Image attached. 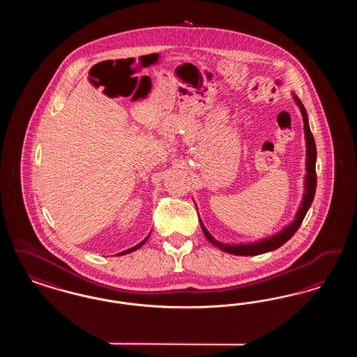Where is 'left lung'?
Masks as SVG:
<instances>
[{
	"label": "left lung",
	"mask_w": 357,
	"mask_h": 357,
	"mask_svg": "<svg viewBox=\"0 0 357 357\" xmlns=\"http://www.w3.org/2000/svg\"><path fill=\"white\" fill-rule=\"evenodd\" d=\"M294 102L300 107L301 115H303V121H304V134H305L306 142V175H305V191H304V197H303V202L300 204L297 214L294 217L293 222L285 226L280 233L274 234L272 237L264 238L261 241H257L253 243H237V245H229V243H223L217 241L213 237L204 227V223L201 222V227L204 231L206 238L217 248H220L223 252L230 253L234 255H258L273 252L275 249H278L280 246H282L287 241L294 236V233L298 230V227L301 226V223L305 218L306 213L310 207V204L313 202L314 194H316V186H317V175H316V158H317V151H316V143H314V137L310 132L309 128V121H307V114H306L305 107L301 102V100L293 95Z\"/></svg>",
	"instance_id": "8db88e82"
}]
</instances>
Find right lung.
Segmentation results:
<instances>
[{
    "mask_svg": "<svg viewBox=\"0 0 357 357\" xmlns=\"http://www.w3.org/2000/svg\"><path fill=\"white\" fill-rule=\"evenodd\" d=\"M149 238V237H147ZM147 238H146V239H143V241H142V242H140V243H137V245H136V246H134V248H131V249H128V250H124V252H121V253H119V255H128V253H132V252H134V250H136V249H139V248H140V246H143V243H144V242H146V241H147Z\"/></svg>",
    "mask_w": 357,
    "mask_h": 357,
    "instance_id": "right-lung-1",
    "label": "right lung"
}]
</instances>
